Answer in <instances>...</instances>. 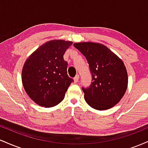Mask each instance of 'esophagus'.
<instances>
[{
	"label": "esophagus",
	"instance_id": "esophagus-1",
	"mask_svg": "<svg viewBox=\"0 0 148 148\" xmlns=\"http://www.w3.org/2000/svg\"><path fill=\"white\" fill-rule=\"evenodd\" d=\"M79 74H77V75H76L75 77L74 78V82H75V83L78 82V81H79Z\"/></svg>",
	"mask_w": 148,
	"mask_h": 148
}]
</instances>
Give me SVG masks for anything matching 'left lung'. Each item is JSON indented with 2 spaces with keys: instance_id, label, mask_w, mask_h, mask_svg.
<instances>
[{
  "instance_id": "8db88e82",
  "label": "left lung",
  "mask_w": 148,
  "mask_h": 148,
  "mask_svg": "<svg viewBox=\"0 0 148 148\" xmlns=\"http://www.w3.org/2000/svg\"><path fill=\"white\" fill-rule=\"evenodd\" d=\"M74 46L86 57L92 74L90 87L82 88L86 101L99 111L114 106L123 98L128 85L123 61L102 44L79 42Z\"/></svg>"
}]
</instances>
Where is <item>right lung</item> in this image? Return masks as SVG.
<instances>
[{
	"instance_id": "obj_1",
	"label": "right lung",
	"mask_w": 148,
	"mask_h": 148,
	"mask_svg": "<svg viewBox=\"0 0 148 148\" xmlns=\"http://www.w3.org/2000/svg\"><path fill=\"white\" fill-rule=\"evenodd\" d=\"M72 42L51 40L40 46L25 60L21 72L25 91L37 104L50 108L62 101L73 81L67 75L63 55Z\"/></svg>"
}]
</instances>
